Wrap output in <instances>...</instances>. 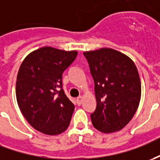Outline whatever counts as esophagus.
I'll list each match as a JSON object with an SVG mask.
<instances>
[{"label": "esophagus", "mask_w": 160, "mask_h": 160, "mask_svg": "<svg viewBox=\"0 0 160 160\" xmlns=\"http://www.w3.org/2000/svg\"><path fill=\"white\" fill-rule=\"evenodd\" d=\"M76 103L80 106L81 105V103H82V96H79L78 98L76 99Z\"/></svg>", "instance_id": "obj_1"}]
</instances>
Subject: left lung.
I'll use <instances>...</instances> for the list:
<instances>
[{
  "instance_id": "left-lung-1",
  "label": "left lung",
  "mask_w": 160,
  "mask_h": 160,
  "mask_svg": "<svg viewBox=\"0 0 160 160\" xmlns=\"http://www.w3.org/2000/svg\"><path fill=\"white\" fill-rule=\"evenodd\" d=\"M94 82L96 108L90 115L104 133L122 130L134 117L141 97V82L134 62L110 48L85 52Z\"/></svg>"
}]
</instances>
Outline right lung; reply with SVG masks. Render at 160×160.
<instances>
[{"instance_id":"obj_1","label":"right lung","mask_w":160,"mask_h":160,"mask_svg":"<svg viewBox=\"0 0 160 160\" xmlns=\"http://www.w3.org/2000/svg\"><path fill=\"white\" fill-rule=\"evenodd\" d=\"M77 54L76 51L42 47L30 53L19 68L18 106L30 125L43 134H60L70 124L74 105L62 88V74Z\"/></svg>"}]
</instances>
